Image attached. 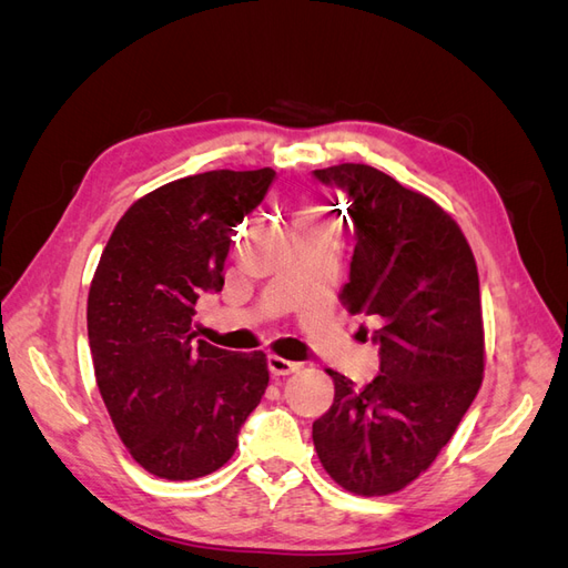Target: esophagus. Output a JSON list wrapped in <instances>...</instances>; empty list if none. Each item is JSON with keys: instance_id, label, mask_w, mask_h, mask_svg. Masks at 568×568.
<instances>
[{"instance_id": "obj_1", "label": "esophagus", "mask_w": 568, "mask_h": 568, "mask_svg": "<svg viewBox=\"0 0 568 568\" xmlns=\"http://www.w3.org/2000/svg\"><path fill=\"white\" fill-rule=\"evenodd\" d=\"M267 367H270V372H272L274 376H288V374L298 372L303 365H301V363H294V359H284V357H280V355H270V357H267Z\"/></svg>"}]
</instances>
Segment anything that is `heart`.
Returning <instances> with one entry per match:
<instances>
[{"label": "heart", "instance_id": "1", "mask_svg": "<svg viewBox=\"0 0 568 568\" xmlns=\"http://www.w3.org/2000/svg\"><path fill=\"white\" fill-rule=\"evenodd\" d=\"M305 217H313V213H305Z\"/></svg>", "mask_w": 568, "mask_h": 568}]
</instances>
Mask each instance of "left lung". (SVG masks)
I'll return each instance as SVG.
<instances>
[{
    "instance_id": "left-lung-1",
    "label": "left lung",
    "mask_w": 568,
    "mask_h": 568,
    "mask_svg": "<svg viewBox=\"0 0 568 568\" xmlns=\"http://www.w3.org/2000/svg\"><path fill=\"white\" fill-rule=\"evenodd\" d=\"M348 199L355 251L341 291L348 313L379 320V374L334 379L313 424L322 467L355 495H390L443 450L484 379V317L474 253L436 201L363 163L315 170Z\"/></svg>"
}]
</instances>
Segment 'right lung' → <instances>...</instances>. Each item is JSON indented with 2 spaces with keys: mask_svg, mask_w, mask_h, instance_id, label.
<instances>
[{
  "mask_svg": "<svg viewBox=\"0 0 568 568\" xmlns=\"http://www.w3.org/2000/svg\"><path fill=\"white\" fill-rule=\"evenodd\" d=\"M272 180L261 168L168 182L130 205L101 253L88 298L97 386L132 459L159 478L220 469L267 388L263 351L211 346L192 317L222 291L234 227Z\"/></svg>",
  "mask_w": 568,
  "mask_h": 568,
  "instance_id": "add662e5",
  "label": "right lung"
}]
</instances>
